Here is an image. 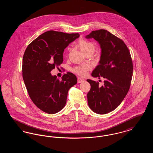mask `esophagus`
<instances>
[{"mask_svg":"<svg viewBox=\"0 0 153 153\" xmlns=\"http://www.w3.org/2000/svg\"><path fill=\"white\" fill-rule=\"evenodd\" d=\"M85 81L84 79H81V78H80V77H79V78L77 79V81H78L79 83H80V82H82V81Z\"/></svg>","mask_w":153,"mask_h":153,"instance_id":"1","label":"esophagus"}]
</instances>
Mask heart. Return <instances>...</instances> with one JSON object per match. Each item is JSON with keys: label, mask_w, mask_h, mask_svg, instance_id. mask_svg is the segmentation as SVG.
<instances>
[{"label": "heart", "mask_w": 153, "mask_h": 153, "mask_svg": "<svg viewBox=\"0 0 153 153\" xmlns=\"http://www.w3.org/2000/svg\"><path fill=\"white\" fill-rule=\"evenodd\" d=\"M78 47L81 51L85 54L87 53H92L94 52L96 48V44L94 42L86 40L85 39H81L78 42ZM92 69L90 64H84L79 65L73 68L74 73H76L81 76H85L89 71Z\"/></svg>", "instance_id": "1"}]
</instances>
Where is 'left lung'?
<instances>
[{
	"instance_id": "left-lung-1",
	"label": "left lung",
	"mask_w": 153,
	"mask_h": 153,
	"mask_svg": "<svg viewBox=\"0 0 153 153\" xmlns=\"http://www.w3.org/2000/svg\"><path fill=\"white\" fill-rule=\"evenodd\" d=\"M94 38L100 45V65L92 73L104 79V85L88 79L91 89L87 94L90 108L98 114L110 112L120 104L131 85L133 64L130 52L122 39L105 30L92 31L86 38Z\"/></svg>"
}]
</instances>
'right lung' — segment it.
Masks as SVG:
<instances>
[{
    "instance_id": "right-lung-1",
    "label": "right lung",
    "mask_w": 153,
    "mask_h": 153,
    "mask_svg": "<svg viewBox=\"0 0 153 153\" xmlns=\"http://www.w3.org/2000/svg\"><path fill=\"white\" fill-rule=\"evenodd\" d=\"M79 36V33L48 31L32 41L24 53L25 84L32 102L46 113L54 114L62 109L69 89L77 82L73 73L64 74L60 80L51 72L62 63L64 49Z\"/></svg>"
}]
</instances>
